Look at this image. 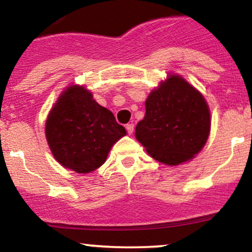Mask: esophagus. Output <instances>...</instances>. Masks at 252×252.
I'll return each mask as SVG.
<instances>
[{
    "instance_id": "obj_1",
    "label": "esophagus",
    "mask_w": 252,
    "mask_h": 252,
    "mask_svg": "<svg viewBox=\"0 0 252 252\" xmlns=\"http://www.w3.org/2000/svg\"><path fill=\"white\" fill-rule=\"evenodd\" d=\"M126 129L127 132H128V134H132L133 131H134V125H133V124H127Z\"/></svg>"
}]
</instances>
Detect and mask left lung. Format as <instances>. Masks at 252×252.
I'll return each mask as SVG.
<instances>
[{
	"mask_svg": "<svg viewBox=\"0 0 252 252\" xmlns=\"http://www.w3.org/2000/svg\"><path fill=\"white\" fill-rule=\"evenodd\" d=\"M146 113L135 127V138L156 160L166 165L191 160L209 138L210 109L193 86L170 75L147 97Z\"/></svg>",
	"mask_w": 252,
	"mask_h": 252,
	"instance_id": "obj_1",
	"label": "left lung"
}]
</instances>
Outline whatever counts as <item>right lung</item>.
Returning a JSON list of instances; mask_svg holds the SVG:
<instances>
[{
    "mask_svg": "<svg viewBox=\"0 0 252 252\" xmlns=\"http://www.w3.org/2000/svg\"><path fill=\"white\" fill-rule=\"evenodd\" d=\"M124 135L125 127L84 86H69L62 92L46 121V138L54 158L78 173L101 166Z\"/></svg>",
    "mask_w": 252,
    "mask_h": 252,
    "instance_id": "1",
    "label": "right lung"
}]
</instances>
